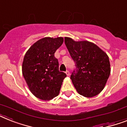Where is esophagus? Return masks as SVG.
I'll list each match as a JSON object with an SVG mask.
<instances>
[{"instance_id":"34e87169","label":"esophagus","mask_w":127,"mask_h":127,"mask_svg":"<svg viewBox=\"0 0 127 127\" xmlns=\"http://www.w3.org/2000/svg\"><path fill=\"white\" fill-rule=\"evenodd\" d=\"M66 75H68H68H70V72H69L68 70H67V71H66Z\"/></svg>"}]
</instances>
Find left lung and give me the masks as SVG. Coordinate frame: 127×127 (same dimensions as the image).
<instances>
[{"label":"left lung","mask_w":127,"mask_h":127,"mask_svg":"<svg viewBox=\"0 0 127 127\" xmlns=\"http://www.w3.org/2000/svg\"><path fill=\"white\" fill-rule=\"evenodd\" d=\"M64 43L75 63L70 79L80 95L95 96L103 90L110 73L107 54L95 44L64 37Z\"/></svg>","instance_id":"left-lung-1"}]
</instances>
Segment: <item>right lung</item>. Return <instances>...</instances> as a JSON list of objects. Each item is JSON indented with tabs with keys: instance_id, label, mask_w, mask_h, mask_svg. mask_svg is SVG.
<instances>
[{
	"instance_id": "right-lung-1",
	"label": "right lung",
	"mask_w": 127,
	"mask_h": 127,
	"mask_svg": "<svg viewBox=\"0 0 127 127\" xmlns=\"http://www.w3.org/2000/svg\"><path fill=\"white\" fill-rule=\"evenodd\" d=\"M63 37H44L26 52L22 71L31 92L42 100H50L58 95L62 83L66 77L59 70L55 52L63 43Z\"/></svg>"
}]
</instances>
